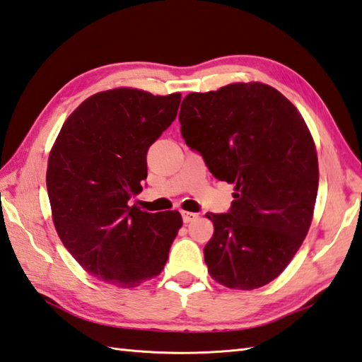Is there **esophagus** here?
<instances>
[{
  "mask_svg": "<svg viewBox=\"0 0 362 362\" xmlns=\"http://www.w3.org/2000/svg\"><path fill=\"white\" fill-rule=\"evenodd\" d=\"M180 214H182V218H183V223H191V221H194V219L197 218V214H193V211L182 210Z\"/></svg>",
  "mask_w": 362,
  "mask_h": 362,
  "instance_id": "esophagus-1",
  "label": "esophagus"
}]
</instances>
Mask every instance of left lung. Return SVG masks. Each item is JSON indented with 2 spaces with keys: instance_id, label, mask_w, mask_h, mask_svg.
Here are the masks:
<instances>
[{
  "instance_id": "8db88e82",
  "label": "left lung",
  "mask_w": 362,
  "mask_h": 362,
  "mask_svg": "<svg viewBox=\"0 0 362 362\" xmlns=\"http://www.w3.org/2000/svg\"><path fill=\"white\" fill-rule=\"evenodd\" d=\"M180 132L218 180L235 183L228 214H207L204 247L211 278L252 290L284 272L313 221L318 161L298 110L262 83H237L180 106Z\"/></svg>"
}]
</instances>
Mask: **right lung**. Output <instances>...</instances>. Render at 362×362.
Segmentation results:
<instances>
[{
    "instance_id": "add662e5",
    "label": "right lung",
    "mask_w": 362,
    "mask_h": 362,
    "mask_svg": "<svg viewBox=\"0 0 362 362\" xmlns=\"http://www.w3.org/2000/svg\"><path fill=\"white\" fill-rule=\"evenodd\" d=\"M180 94L120 88L86 98L52 148L47 191L56 232L94 278L136 287L166 265L182 216L130 207L147 177L148 147L174 122Z\"/></svg>"
}]
</instances>
